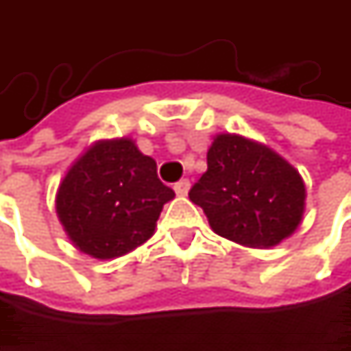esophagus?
I'll return each mask as SVG.
<instances>
[{"instance_id":"1","label":"esophagus","mask_w":351,"mask_h":351,"mask_svg":"<svg viewBox=\"0 0 351 351\" xmlns=\"http://www.w3.org/2000/svg\"><path fill=\"white\" fill-rule=\"evenodd\" d=\"M189 186H191L189 178H180V180L175 184L176 195H186V193H189Z\"/></svg>"}]
</instances>
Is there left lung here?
I'll list each match as a JSON object with an SVG mask.
<instances>
[{
	"label": "left lung",
	"instance_id": "8db88e82",
	"mask_svg": "<svg viewBox=\"0 0 351 351\" xmlns=\"http://www.w3.org/2000/svg\"><path fill=\"white\" fill-rule=\"evenodd\" d=\"M305 182L270 148L219 134L207 150V171L191 186L211 230L236 244L270 247L289 238L305 211Z\"/></svg>",
	"mask_w": 351,
	"mask_h": 351
}]
</instances>
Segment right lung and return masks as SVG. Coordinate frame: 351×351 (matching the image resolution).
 <instances>
[{"label": "right lung", "mask_w": 351, "mask_h": 351, "mask_svg": "<svg viewBox=\"0 0 351 351\" xmlns=\"http://www.w3.org/2000/svg\"><path fill=\"white\" fill-rule=\"evenodd\" d=\"M175 191L128 138L93 144L64 175L56 213L71 242L106 260L144 244Z\"/></svg>", "instance_id": "obj_1"}]
</instances>
